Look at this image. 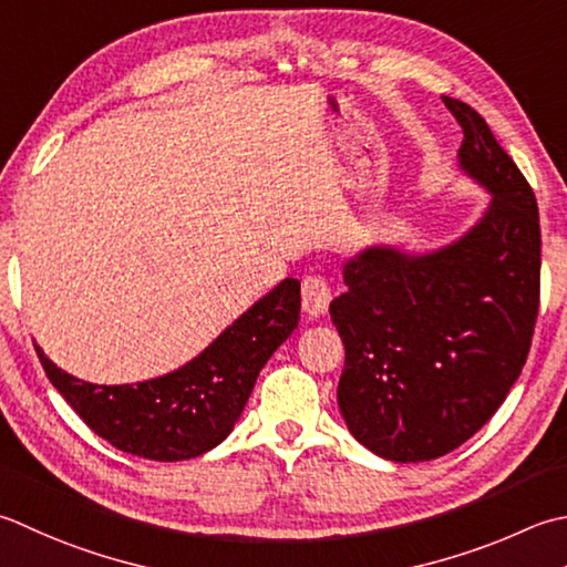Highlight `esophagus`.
<instances>
[{"label": "esophagus", "mask_w": 567, "mask_h": 567, "mask_svg": "<svg viewBox=\"0 0 567 567\" xmlns=\"http://www.w3.org/2000/svg\"><path fill=\"white\" fill-rule=\"evenodd\" d=\"M331 302V287L319 275H307L302 280V309L309 317L327 315Z\"/></svg>", "instance_id": "esophagus-1"}]
</instances>
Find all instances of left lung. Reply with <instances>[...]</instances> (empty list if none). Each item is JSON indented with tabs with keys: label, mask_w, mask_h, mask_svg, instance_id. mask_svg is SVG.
Segmentation results:
<instances>
[{
	"label": "left lung",
	"mask_w": 567,
	"mask_h": 567,
	"mask_svg": "<svg viewBox=\"0 0 567 567\" xmlns=\"http://www.w3.org/2000/svg\"><path fill=\"white\" fill-rule=\"evenodd\" d=\"M464 130L460 169L489 194L476 224L437 250L371 246L343 262L329 315L347 349L337 401L349 432L391 462H430L489 423L524 369L540 292L534 188L489 125Z\"/></svg>",
	"instance_id": "1"
}]
</instances>
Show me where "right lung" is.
<instances>
[{"label": "right lung", "instance_id": "right-lung-1", "mask_svg": "<svg viewBox=\"0 0 567 567\" xmlns=\"http://www.w3.org/2000/svg\"><path fill=\"white\" fill-rule=\"evenodd\" d=\"M299 305V280L285 277L182 369L140 383H87L41 347L37 353L55 391L97 437L144 460H192L230 435L260 369L297 329Z\"/></svg>", "mask_w": 567, "mask_h": 567}]
</instances>
